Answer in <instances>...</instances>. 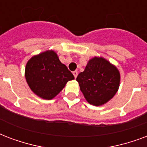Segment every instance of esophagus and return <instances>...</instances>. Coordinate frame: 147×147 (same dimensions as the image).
<instances>
[{"label":"esophagus","mask_w":147,"mask_h":147,"mask_svg":"<svg viewBox=\"0 0 147 147\" xmlns=\"http://www.w3.org/2000/svg\"><path fill=\"white\" fill-rule=\"evenodd\" d=\"M73 74H74L75 78H77V75H78V73H77V71H74V72H73Z\"/></svg>","instance_id":"obj_1"}]
</instances>
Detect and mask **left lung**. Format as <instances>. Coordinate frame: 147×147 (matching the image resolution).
<instances>
[{"label": "left lung", "instance_id": "obj_1", "mask_svg": "<svg viewBox=\"0 0 147 147\" xmlns=\"http://www.w3.org/2000/svg\"><path fill=\"white\" fill-rule=\"evenodd\" d=\"M80 90L91 105L102 106L118 91L120 74L117 67L102 57L89 60L85 70L77 77Z\"/></svg>", "mask_w": 147, "mask_h": 147}]
</instances>
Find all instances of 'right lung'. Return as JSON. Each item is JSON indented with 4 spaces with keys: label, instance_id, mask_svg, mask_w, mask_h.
I'll use <instances>...</instances> for the list:
<instances>
[{
    "label": "right lung",
    "instance_id": "add662e5",
    "mask_svg": "<svg viewBox=\"0 0 147 147\" xmlns=\"http://www.w3.org/2000/svg\"><path fill=\"white\" fill-rule=\"evenodd\" d=\"M25 78L33 93L44 100H52L74 79L67 66L53 50L33 56L25 67Z\"/></svg>",
    "mask_w": 147,
    "mask_h": 147
}]
</instances>
